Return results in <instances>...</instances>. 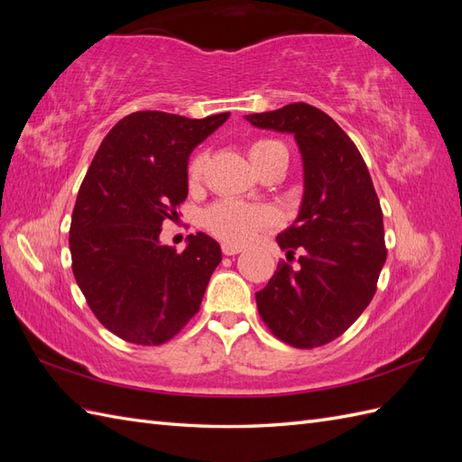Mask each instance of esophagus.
<instances>
[{"label":"esophagus","instance_id":"obj_1","mask_svg":"<svg viewBox=\"0 0 462 462\" xmlns=\"http://www.w3.org/2000/svg\"><path fill=\"white\" fill-rule=\"evenodd\" d=\"M221 253L226 254V256H235V254H239V253H243V248L241 246H236V245H229V243H223L221 245Z\"/></svg>","mask_w":462,"mask_h":462}]
</instances>
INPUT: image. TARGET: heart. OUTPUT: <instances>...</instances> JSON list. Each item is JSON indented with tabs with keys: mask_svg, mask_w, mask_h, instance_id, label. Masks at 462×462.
Masks as SVG:
<instances>
[{
	"mask_svg": "<svg viewBox=\"0 0 462 462\" xmlns=\"http://www.w3.org/2000/svg\"><path fill=\"white\" fill-rule=\"evenodd\" d=\"M250 160H253L254 167L260 171L265 163H270L279 153L287 152L285 146L272 138H260L250 144ZM206 156L204 153H197L189 163L187 179L190 187H197L202 175H204ZM277 223V216L265 206H254L245 204L236 200H221L214 204L212 208L206 209L204 214V226L206 229L216 235L217 239L226 241L229 245H246L254 241L258 233L263 229L273 227Z\"/></svg>",
	"mask_w": 462,
	"mask_h": 462,
	"instance_id": "obj_1",
	"label": "heart"
}]
</instances>
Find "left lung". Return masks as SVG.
<instances>
[{
	"mask_svg": "<svg viewBox=\"0 0 462 462\" xmlns=\"http://www.w3.org/2000/svg\"><path fill=\"white\" fill-rule=\"evenodd\" d=\"M260 129L295 134L304 167L299 217L277 235L287 260L256 292L258 312L277 339L297 348L337 339L375 295L385 263L380 200L368 167L346 133L324 111L289 104L245 116Z\"/></svg>",
	"mask_w": 462,
	"mask_h": 462,
	"instance_id": "obj_1",
	"label": "left lung"
}]
</instances>
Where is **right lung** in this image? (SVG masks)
Segmentation results:
<instances>
[{
    "mask_svg": "<svg viewBox=\"0 0 462 462\" xmlns=\"http://www.w3.org/2000/svg\"><path fill=\"white\" fill-rule=\"evenodd\" d=\"M227 117L136 111L106 134L82 180L69 229L73 273L94 316L123 341L162 345L200 309L219 245L197 233L177 253L160 233L189 194L190 152Z\"/></svg>",
    "mask_w": 462,
    "mask_h": 462,
    "instance_id": "add662e5",
    "label": "right lung"
}]
</instances>
